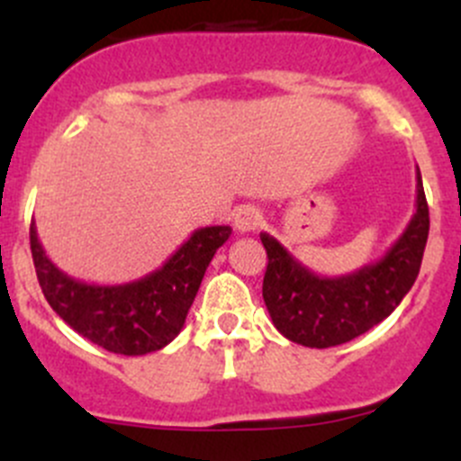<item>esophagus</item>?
I'll list each match as a JSON object with an SVG mask.
<instances>
[{
	"instance_id": "1",
	"label": "esophagus",
	"mask_w": 461,
	"mask_h": 461,
	"mask_svg": "<svg viewBox=\"0 0 461 461\" xmlns=\"http://www.w3.org/2000/svg\"><path fill=\"white\" fill-rule=\"evenodd\" d=\"M260 212L257 207H240L239 212L234 213V227L240 231V234H248V231H254L260 225Z\"/></svg>"
}]
</instances>
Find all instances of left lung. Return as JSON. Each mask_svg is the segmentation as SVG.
Masks as SVG:
<instances>
[{
	"label": "left lung",
	"instance_id": "1",
	"mask_svg": "<svg viewBox=\"0 0 461 461\" xmlns=\"http://www.w3.org/2000/svg\"><path fill=\"white\" fill-rule=\"evenodd\" d=\"M429 203L417 167L415 213L393 248L375 263L341 276H321L292 257L274 236L260 231L267 252L263 301L274 328L305 348H332L352 341L394 312L411 292L426 240Z\"/></svg>",
	"mask_w": 461,
	"mask_h": 461
}]
</instances>
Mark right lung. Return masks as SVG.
<instances>
[{
  "label": "right lung",
  "instance_id": "obj_1",
  "mask_svg": "<svg viewBox=\"0 0 461 461\" xmlns=\"http://www.w3.org/2000/svg\"><path fill=\"white\" fill-rule=\"evenodd\" d=\"M230 234V225L201 227L162 267L118 285H97L62 272L46 257L35 221L31 222V252L41 292L59 317L104 350L140 357L162 350L178 337L204 272Z\"/></svg>",
  "mask_w": 461,
  "mask_h": 461
}]
</instances>
